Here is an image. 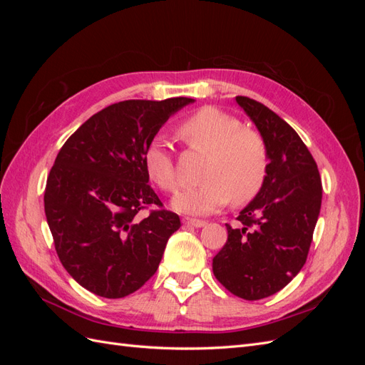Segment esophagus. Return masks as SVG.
I'll return each instance as SVG.
<instances>
[{"instance_id": "esophagus-1", "label": "esophagus", "mask_w": 365, "mask_h": 365, "mask_svg": "<svg viewBox=\"0 0 365 365\" xmlns=\"http://www.w3.org/2000/svg\"><path fill=\"white\" fill-rule=\"evenodd\" d=\"M182 224H184V225H190V227H196V228H201V227L207 225L205 220H201V219H190V217H184V219H182Z\"/></svg>"}]
</instances>
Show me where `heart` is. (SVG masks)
I'll return each mask as SVG.
<instances>
[{"label": "heart", "instance_id": "heart-1", "mask_svg": "<svg viewBox=\"0 0 365 365\" xmlns=\"http://www.w3.org/2000/svg\"><path fill=\"white\" fill-rule=\"evenodd\" d=\"M178 134L193 150L207 152L200 185L176 195L173 207L181 213L205 216L225 207L251 201L264 184L269 153L257 130L242 128L240 120L213 106L201 108L180 125ZM149 178L165 193L180 187V173L168 141L155 138L145 152Z\"/></svg>", "mask_w": 365, "mask_h": 365}]
</instances>
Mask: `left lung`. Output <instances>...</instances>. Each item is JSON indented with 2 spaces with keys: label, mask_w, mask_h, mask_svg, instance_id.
Wrapping results in <instances>:
<instances>
[{
  "label": "left lung",
  "mask_w": 365,
  "mask_h": 365,
  "mask_svg": "<svg viewBox=\"0 0 365 365\" xmlns=\"http://www.w3.org/2000/svg\"><path fill=\"white\" fill-rule=\"evenodd\" d=\"M244 108L267 141L268 175L257 196L227 224L228 239L213 259L219 283L244 300L283 289L306 263L322 208L323 185L303 140L268 106L245 96Z\"/></svg>",
  "instance_id": "8db88e82"
}]
</instances>
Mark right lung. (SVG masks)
<instances>
[{"label": "right lung", "mask_w": 365, "mask_h": 365, "mask_svg": "<svg viewBox=\"0 0 365 365\" xmlns=\"http://www.w3.org/2000/svg\"><path fill=\"white\" fill-rule=\"evenodd\" d=\"M193 102L125 101L88 118L65 141L43 208L63 268L90 292L121 298L157 272L180 216L149 185L145 152L168 118ZM143 209H149L141 217Z\"/></svg>", "instance_id": "right-lung-1"}]
</instances>
